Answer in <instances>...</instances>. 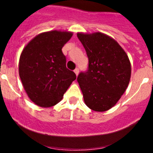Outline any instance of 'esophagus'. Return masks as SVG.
<instances>
[{
  "mask_svg": "<svg viewBox=\"0 0 153 153\" xmlns=\"http://www.w3.org/2000/svg\"><path fill=\"white\" fill-rule=\"evenodd\" d=\"M74 73H75L76 75L77 76V75H78V74H79V69H78V68H76L75 70H74Z\"/></svg>",
  "mask_w": 153,
  "mask_h": 153,
  "instance_id": "1",
  "label": "esophagus"
}]
</instances>
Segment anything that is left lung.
<instances>
[{
	"label": "left lung",
	"mask_w": 153,
	"mask_h": 153,
	"mask_svg": "<svg viewBox=\"0 0 153 153\" xmlns=\"http://www.w3.org/2000/svg\"><path fill=\"white\" fill-rule=\"evenodd\" d=\"M88 56V70L77 76L83 100L92 110L104 112L114 106L129 85V57L114 39L100 32L77 33Z\"/></svg>",
	"instance_id": "obj_1"
}]
</instances>
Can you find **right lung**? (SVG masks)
<instances>
[{
    "label": "right lung",
    "mask_w": 153,
    "mask_h": 153,
    "mask_svg": "<svg viewBox=\"0 0 153 153\" xmlns=\"http://www.w3.org/2000/svg\"><path fill=\"white\" fill-rule=\"evenodd\" d=\"M72 32L51 30L36 36L24 48L19 75L28 97L36 105L51 107L60 102L76 76L66 67L62 52Z\"/></svg>",
    "instance_id": "add662e5"
}]
</instances>
